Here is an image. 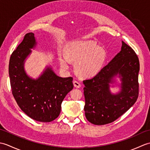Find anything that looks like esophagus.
Masks as SVG:
<instances>
[{"label": "esophagus", "instance_id": "esophagus-1", "mask_svg": "<svg viewBox=\"0 0 150 150\" xmlns=\"http://www.w3.org/2000/svg\"><path fill=\"white\" fill-rule=\"evenodd\" d=\"M73 85H74V86L77 88H79L81 86V84H80V82H79L77 81H73Z\"/></svg>", "mask_w": 150, "mask_h": 150}]
</instances>
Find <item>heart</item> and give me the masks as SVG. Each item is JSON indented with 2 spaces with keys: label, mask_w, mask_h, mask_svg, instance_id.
<instances>
[{
  "label": "heart",
  "mask_w": 150,
  "mask_h": 150,
  "mask_svg": "<svg viewBox=\"0 0 150 150\" xmlns=\"http://www.w3.org/2000/svg\"><path fill=\"white\" fill-rule=\"evenodd\" d=\"M106 59V52L90 40H75L68 44L66 53H59V60L64 69H68L71 60L76 61V71L82 77H91L103 68Z\"/></svg>",
  "instance_id": "heart-1"
}]
</instances>
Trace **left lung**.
<instances>
[{
  "label": "left lung",
  "instance_id": "8db88e82",
  "mask_svg": "<svg viewBox=\"0 0 150 150\" xmlns=\"http://www.w3.org/2000/svg\"><path fill=\"white\" fill-rule=\"evenodd\" d=\"M139 60L131 47L122 41L119 53L90 79L83 81L85 115L89 122L104 125L113 122L135 104L139 95ZM120 79L117 85L115 78ZM120 90L111 93L110 87Z\"/></svg>",
  "mask_w": 150,
  "mask_h": 150
}]
</instances>
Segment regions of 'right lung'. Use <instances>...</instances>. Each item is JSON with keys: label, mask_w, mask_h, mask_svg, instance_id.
I'll return each mask as SVG.
<instances>
[{"label": "right lung", "mask_w": 150, "mask_h": 150, "mask_svg": "<svg viewBox=\"0 0 150 150\" xmlns=\"http://www.w3.org/2000/svg\"><path fill=\"white\" fill-rule=\"evenodd\" d=\"M37 44L34 33L25 35L11 55L9 75L13 95L22 111L33 120L49 122L59 117L64 98L73 88V78L59 77L50 66L37 79L30 77L24 63Z\"/></svg>", "instance_id": "add662e5"}]
</instances>
